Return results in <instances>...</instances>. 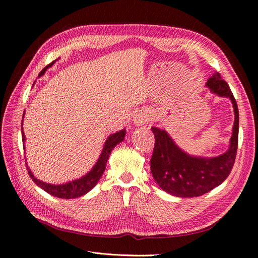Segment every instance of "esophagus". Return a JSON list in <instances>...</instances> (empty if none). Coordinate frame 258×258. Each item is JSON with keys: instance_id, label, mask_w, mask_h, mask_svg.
Instances as JSON below:
<instances>
[{"instance_id": "1", "label": "esophagus", "mask_w": 258, "mask_h": 258, "mask_svg": "<svg viewBox=\"0 0 258 258\" xmlns=\"http://www.w3.org/2000/svg\"><path fill=\"white\" fill-rule=\"evenodd\" d=\"M132 121H134V124L137 127L142 126V124L148 123V121H151V115L146 112H140L135 116V118Z\"/></svg>"}]
</instances>
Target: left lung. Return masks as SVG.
I'll list each match as a JSON object with an SVG mask.
<instances>
[{"mask_svg":"<svg viewBox=\"0 0 258 258\" xmlns=\"http://www.w3.org/2000/svg\"><path fill=\"white\" fill-rule=\"evenodd\" d=\"M207 87L217 96L228 98L233 106L235 122L229 147L216 157L191 156L179 148L165 129L152 127L155 147L151 159V171L155 182L162 190L181 198H192L212 190L228 177L235 163L238 135L239 111L236 99L228 84L216 72L208 80Z\"/></svg>","mask_w":258,"mask_h":258,"instance_id":"8db88e82","label":"left lung"}]
</instances>
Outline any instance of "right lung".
Segmentation results:
<instances>
[{"label": "right lung", "instance_id": "add662e5", "mask_svg": "<svg viewBox=\"0 0 258 258\" xmlns=\"http://www.w3.org/2000/svg\"><path fill=\"white\" fill-rule=\"evenodd\" d=\"M54 63V61L51 62L50 64H48L47 67H45L41 73L38 74V76H43L44 73L47 71V69L50 68L52 64ZM23 116H25V113H23ZM23 118V117H22ZM23 122V120L21 121ZM21 134H22V142H23V148L26 150L25 147V142H26V136L25 132H23V128H22V123H21ZM126 136V130L122 129L116 134L111 135L106 139V141L103 145L102 151H101V154L99 156V158L96 162V165L92 167V169L89 171L88 173H86L85 175H83L80 178L73 179V181H70L68 183H63V184H49V183H45L43 181H40L37 177L34 176V174L32 173V171L30 170V168L28 167L27 163V170L28 173L32 178V181L38 186L41 187L43 190H45L46 192H48L51 196L58 197V198H62V199H73V198H77L84 196L85 194H87L88 191H90L93 187H95L99 179L102 176L104 170H105V166H106V161L110 157L111 152L113 151V148L120 143L121 141H123V138Z\"/></svg>", "mask_w": 258, "mask_h": 258}]
</instances>
